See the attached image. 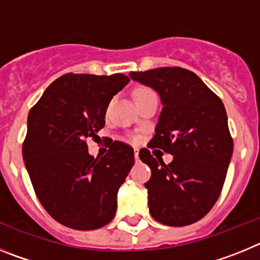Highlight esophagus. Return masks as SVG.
<instances>
[{
    "instance_id": "1",
    "label": "esophagus",
    "mask_w": 260,
    "mask_h": 260,
    "mask_svg": "<svg viewBox=\"0 0 260 260\" xmlns=\"http://www.w3.org/2000/svg\"><path fill=\"white\" fill-rule=\"evenodd\" d=\"M134 157H135V160H139V151L138 150H135V152H134Z\"/></svg>"
}]
</instances>
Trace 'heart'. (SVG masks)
<instances>
[{
	"label": "heart",
	"mask_w": 260,
	"mask_h": 260,
	"mask_svg": "<svg viewBox=\"0 0 260 260\" xmlns=\"http://www.w3.org/2000/svg\"><path fill=\"white\" fill-rule=\"evenodd\" d=\"M152 91H151L150 88H144V87H141V88H138L137 91H135V98L137 96H142V95H146V93H151Z\"/></svg>",
	"instance_id": "1"
}]
</instances>
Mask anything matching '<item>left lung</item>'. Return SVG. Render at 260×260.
Listing matches in <instances>:
<instances>
[{
    "instance_id": "obj_1",
    "label": "left lung",
    "mask_w": 260,
    "mask_h": 260,
    "mask_svg": "<svg viewBox=\"0 0 260 260\" xmlns=\"http://www.w3.org/2000/svg\"><path fill=\"white\" fill-rule=\"evenodd\" d=\"M128 75L160 96L162 109L150 147L173 155L167 165L146 148L139 152L152 172L144 183L151 216L171 226L192 224L219 198L233 153L224 104L186 69L158 68Z\"/></svg>"
}]
</instances>
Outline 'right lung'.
<instances>
[{"instance_id": "1", "label": "right lung", "mask_w": 260, "mask_h": 260, "mask_svg": "<svg viewBox=\"0 0 260 260\" xmlns=\"http://www.w3.org/2000/svg\"><path fill=\"white\" fill-rule=\"evenodd\" d=\"M122 74H66L44 91L27 118L23 158L39 201L56 221L77 231L102 228L116 215L117 194L134 151L113 142L107 155L88 153L87 138L105 125Z\"/></svg>"}]
</instances>
